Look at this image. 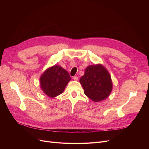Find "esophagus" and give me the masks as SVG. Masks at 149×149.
I'll list each match as a JSON object with an SVG mask.
<instances>
[{"mask_svg":"<svg viewBox=\"0 0 149 149\" xmlns=\"http://www.w3.org/2000/svg\"><path fill=\"white\" fill-rule=\"evenodd\" d=\"M73 79H74L75 81H77L78 79H79V78H78L77 76H74V77H73Z\"/></svg>","mask_w":149,"mask_h":149,"instance_id":"34e87169","label":"esophagus"}]
</instances>
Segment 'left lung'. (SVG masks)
I'll use <instances>...</instances> for the list:
<instances>
[{"label": "left lung", "instance_id": "left-lung-1", "mask_svg": "<svg viewBox=\"0 0 149 149\" xmlns=\"http://www.w3.org/2000/svg\"><path fill=\"white\" fill-rule=\"evenodd\" d=\"M80 82L85 95L95 102L105 100L112 90L111 77L107 70L100 64L88 66Z\"/></svg>", "mask_w": 149, "mask_h": 149}]
</instances>
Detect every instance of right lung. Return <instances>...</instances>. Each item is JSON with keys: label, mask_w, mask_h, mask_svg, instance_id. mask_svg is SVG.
Here are the masks:
<instances>
[{"label": "right lung", "mask_w": 149, "mask_h": 149, "mask_svg": "<svg viewBox=\"0 0 149 149\" xmlns=\"http://www.w3.org/2000/svg\"><path fill=\"white\" fill-rule=\"evenodd\" d=\"M70 80L65 69L60 66L54 65L47 69L41 75L40 88L46 95L54 98L63 93Z\"/></svg>", "instance_id": "right-lung-1"}]
</instances>
